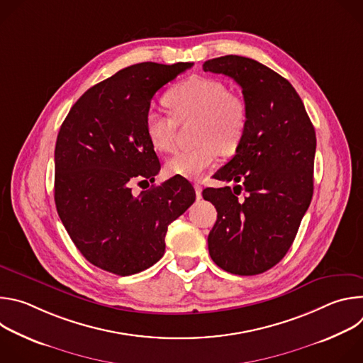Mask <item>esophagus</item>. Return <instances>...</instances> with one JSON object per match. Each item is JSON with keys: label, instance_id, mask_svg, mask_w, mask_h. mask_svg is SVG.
Wrapping results in <instances>:
<instances>
[{"label": "esophagus", "instance_id": "1", "mask_svg": "<svg viewBox=\"0 0 363 363\" xmlns=\"http://www.w3.org/2000/svg\"><path fill=\"white\" fill-rule=\"evenodd\" d=\"M194 189H195V195H196V198H198V199H201V196H202V186H201L199 184H195V185H194Z\"/></svg>", "mask_w": 363, "mask_h": 363}]
</instances>
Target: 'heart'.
Wrapping results in <instances>:
<instances>
[{
	"mask_svg": "<svg viewBox=\"0 0 363 363\" xmlns=\"http://www.w3.org/2000/svg\"><path fill=\"white\" fill-rule=\"evenodd\" d=\"M172 115L149 109L145 116V132L152 147L168 152L175 139L178 122L195 118L192 147L177 150L167 161V172L189 179L199 178L217 161L218 150L233 153L241 143L248 111L242 97L230 93L228 87L211 77H191L165 96Z\"/></svg>",
	"mask_w": 363,
	"mask_h": 363,
	"instance_id": "1",
	"label": "heart"
}]
</instances>
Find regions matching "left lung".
Returning a JSON list of instances; mask_svg holds the SVG:
<instances>
[{
  "instance_id": "8db88e82",
  "label": "left lung",
  "mask_w": 363,
  "mask_h": 363,
  "mask_svg": "<svg viewBox=\"0 0 363 363\" xmlns=\"http://www.w3.org/2000/svg\"><path fill=\"white\" fill-rule=\"evenodd\" d=\"M202 69L234 79L248 111L235 155L214 175L234 181V192L230 186L202 191L218 213L208 235L210 255L228 273L260 274L286 255L312 201L315 128L290 82L267 66L231 55Z\"/></svg>"
}]
</instances>
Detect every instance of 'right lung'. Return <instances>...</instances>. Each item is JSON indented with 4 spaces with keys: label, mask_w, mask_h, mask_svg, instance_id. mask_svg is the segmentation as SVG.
<instances>
[{
    "label": "right lung",
    "mask_w": 363,
    "mask_h": 363,
    "mask_svg": "<svg viewBox=\"0 0 363 363\" xmlns=\"http://www.w3.org/2000/svg\"><path fill=\"white\" fill-rule=\"evenodd\" d=\"M192 63H139L90 87L57 135L55 201L72 241L93 266L130 276L165 252L168 225L195 201L184 177L132 194L155 181L160 160L145 132L150 100ZM140 184V182H139Z\"/></svg>",
    "instance_id": "1"
}]
</instances>
